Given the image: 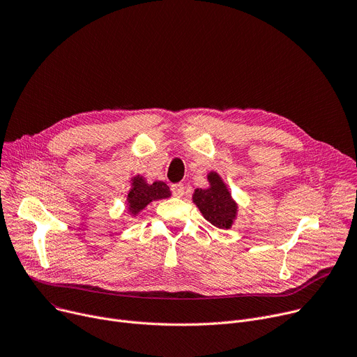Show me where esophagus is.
Listing matches in <instances>:
<instances>
[{
  "instance_id": "1",
  "label": "esophagus",
  "mask_w": 357,
  "mask_h": 357,
  "mask_svg": "<svg viewBox=\"0 0 357 357\" xmlns=\"http://www.w3.org/2000/svg\"><path fill=\"white\" fill-rule=\"evenodd\" d=\"M172 191H173V196H176V197H183V196H184V185H183L181 183L172 184Z\"/></svg>"
}]
</instances>
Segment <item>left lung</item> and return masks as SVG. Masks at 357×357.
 Wrapping results in <instances>:
<instances>
[{
    "label": "left lung",
    "mask_w": 357,
    "mask_h": 357,
    "mask_svg": "<svg viewBox=\"0 0 357 357\" xmlns=\"http://www.w3.org/2000/svg\"><path fill=\"white\" fill-rule=\"evenodd\" d=\"M207 181L208 187L195 190L193 203L214 227L229 230L237 218L238 204L231 197L227 184L217 172H210Z\"/></svg>",
    "instance_id": "1"
}]
</instances>
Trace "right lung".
Here are the masks:
<instances>
[{"label": "right lung", "instance_id": "obj_1", "mask_svg": "<svg viewBox=\"0 0 357 357\" xmlns=\"http://www.w3.org/2000/svg\"><path fill=\"white\" fill-rule=\"evenodd\" d=\"M130 190L126 196L127 210L131 215H139L151 202L169 199L172 191L164 181L147 183L146 177L137 174L131 177Z\"/></svg>", "mask_w": 357, "mask_h": 357}]
</instances>
